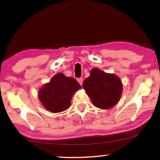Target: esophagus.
I'll use <instances>...</instances> for the list:
<instances>
[{"label":"esophagus","instance_id":"esophagus-1","mask_svg":"<svg viewBox=\"0 0 160 160\" xmlns=\"http://www.w3.org/2000/svg\"><path fill=\"white\" fill-rule=\"evenodd\" d=\"M77 81H78V82L79 83V84L80 85H82V83H83V78H78L77 79Z\"/></svg>","mask_w":160,"mask_h":160}]
</instances>
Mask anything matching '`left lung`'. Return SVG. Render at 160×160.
I'll use <instances>...</instances> for the list:
<instances>
[{"instance_id":"left-lung-1","label":"left lung","mask_w":160,"mask_h":160,"mask_svg":"<svg viewBox=\"0 0 160 160\" xmlns=\"http://www.w3.org/2000/svg\"><path fill=\"white\" fill-rule=\"evenodd\" d=\"M83 88L95 107L108 109L119 102L122 84L116 75L94 68L90 71V76L84 80Z\"/></svg>"}]
</instances>
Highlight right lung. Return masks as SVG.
<instances>
[{
  "instance_id": "obj_1",
  "label": "right lung",
  "mask_w": 160,
  "mask_h": 160,
  "mask_svg": "<svg viewBox=\"0 0 160 160\" xmlns=\"http://www.w3.org/2000/svg\"><path fill=\"white\" fill-rule=\"evenodd\" d=\"M81 88V85L74 78L58 73L40 89L38 98L47 111L58 113L70 107L72 95Z\"/></svg>"
}]
</instances>
